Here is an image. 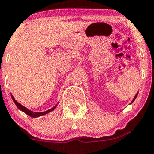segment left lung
I'll use <instances>...</instances> for the list:
<instances>
[{"label":"left lung","mask_w":154,"mask_h":154,"mask_svg":"<svg viewBox=\"0 0 154 154\" xmlns=\"http://www.w3.org/2000/svg\"><path fill=\"white\" fill-rule=\"evenodd\" d=\"M137 95H138V93H136V96H135V97H134V99H133L132 102H131V103H133V102H134V100H135V99H136V96H137Z\"/></svg>","instance_id":"1"}]
</instances>
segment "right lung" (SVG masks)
<instances>
[{"instance_id":"add662e5","label":"right lung","mask_w":154,"mask_h":154,"mask_svg":"<svg viewBox=\"0 0 154 154\" xmlns=\"http://www.w3.org/2000/svg\"><path fill=\"white\" fill-rule=\"evenodd\" d=\"M11 96H12V100H13L14 102H15V104H16V106H17V107H18V109H20V110H22V111H23V112H25V113H26V114H27V115H29V116H31V117H33V118H36V117L41 116H43V115H45V114L48 113V112H50L53 111V110H54V109L55 108V107H56V106H57V105H55V107H53V108L50 109V110H47V111L42 112H32V111H31V110H28V109L26 108V107H23V105H21V104H20V103H18V101H17L16 100H15V98L13 97V96H12V95H11Z\"/></svg>"}]
</instances>
